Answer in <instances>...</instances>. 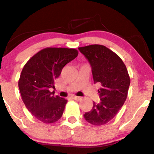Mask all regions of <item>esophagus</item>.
I'll use <instances>...</instances> for the list:
<instances>
[{"mask_svg": "<svg viewBox=\"0 0 154 154\" xmlns=\"http://www.w3.org/2000/svg\"><path fill=\"white\" fill-rule=\"evenodd\" d=\"M72 99H74V100H81V97H80L72 96Z\"/></svg>", "mask_w": 154, "mask_h": 154, "instance_id": "34e87169", "label": "esophagus"}]
</instances>
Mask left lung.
I'll return each instance as SVG.
<instances>
[{"label":"left lung","mask_w":154,"mask_h":154,"mask_svg":"<svg viewBox=\"0 0 154 154\" xmlns=\"http://www.w3.org/2000/svg\"><path fill=\"white\" fill-rule=\"evenodd\" d=\"M88 60L94 83H100V103L84 114L85 120L94 125L108 123L116 115L128 96L130 77L125 65L114 51L102 45L78 48Z\"/></svg>","instance_id":"obj_1"}]
</instances>
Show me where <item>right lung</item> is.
Segmentation results:
<instances>
[{"instance_id":"obj_1","label":"right lung","mask_w":154,"mask_h":154,"mask_svg":"<svg viewBox=\"0 0 154 154\" xmlns=\"http://www.w3.org/2000/svg\"><path fill=\"white\" fill-rule=\"evenodd\" d=\"M78 55L74 48H46L26 63L18 87L23 102L35 118L44 123H53L61 118L67 100L54 96V80L63 68Z\"/></svg>"}]
</instances>
